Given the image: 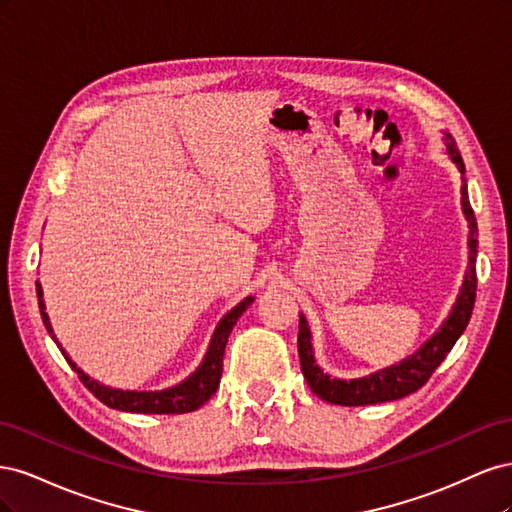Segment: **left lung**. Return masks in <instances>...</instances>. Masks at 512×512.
Segmentation results:
<instances>
[{
    "instance_id": "1",
    "label": "left lung",
    "mask_w": 512,
    "mask_h": 512,
    "mask_svg": "<svg viewBox=\"0 0 512 512\" xmlns=\"http://www.w3.org/2000/svg\"><path fill=\"white\" fill-rule=\"evenodd\" d=\"M446 147H448V153L453 156V162L459 166L461 175L466 173V166H463L461 153L451 134H446ZM461 205H463V213H466V218L470 222V267L466 273V280H463V288L459 292L457 303L453 307L451 316H448V320L442 324V329L433 335L414 356H410V359L361 380L346 382V380L329 378L327 374H322L320 367L314 363L307 322L303 314H299L297 342H299L301 371H303V378L309 384V389H312L320 399L329 401V404H335V406H367V404H382V401L401 399L421 389L423 384H427L433 371H436L438 365L446 359V354L453 350L459 335L468 327L474 301H476V258L474 256H476L478 228H476L474 211L468 200L466 179L461 183Z\"/></svg>"
}]
</instances>
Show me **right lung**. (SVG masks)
Returning a JSON list of instances; mask_svg holds the SVG:
<instances>
[{
    "instance_id": "obj_1",
    "label": "right lung",
    "mask_w": 512,
    "mask_h": 512,
    "mask_svg": "<svg viewBox=\"0 0 512 512\" xmlns=\"http://www.w3.org/2000/svg\"><path fill=\"white\" fill-rule=\"evenodd\" d=\"M40 297H42V290L38 286V303H40V314H42V320H44V327L49 329V333H53L51 324H49V316H46V312H44V303H42ZM252 301H254L252 297L243 299L235 309H230V312L220 320L218 329H215V333H213L211 346L207 350L203 365H200L188 380H183L181 384L173 386V389L158 391V393H136V391L108 389V386H102L96 380H91L89 376H85L83 371L68 359V356H66V359H68L70 367L76 371V374H79L81 382L108 408L123 410V412H136V414H185V412H194V410L203 406L205 401L215 393V389L220 386L222 365H224V350H226L228 335H230L232 327L237 324L239 316L245 312L247 307H250Z\"/></svg>"
}]
</instances>
